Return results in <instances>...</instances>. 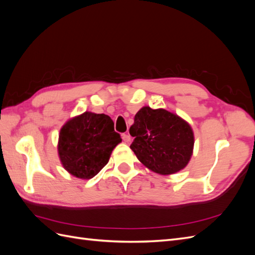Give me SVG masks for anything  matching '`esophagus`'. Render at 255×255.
Returning a JSON list of instances; mask_svg holds the SVG:
<instances>
[{
  "instance_id": "34e87169",
  "label": "esophagus",
  "mask_w": 255,
  "mask_h": 255,
  "mask_svg": "<svg viewBox=\"0 0 255 255\" xmlns=\"http://www.w3.org/2000/svg\"><path fill=\"white\" fill-rule=\"evenodd\" d=\"M122 139L125 142H128L130 140V136L128 134H122Z\"/></svg>"
}]
</instances>
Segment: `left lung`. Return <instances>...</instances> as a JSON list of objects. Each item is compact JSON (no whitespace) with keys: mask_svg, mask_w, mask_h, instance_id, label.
<instances>
[{"mask_svg":"<svg viewBox=\"0 0 255 255\" xmlns=\"http://www.w3.org/2000/svg\"><path fill=\"white\" fill-rule=\"evenodd\" d=\"M134 141L129 148L153 172L172 174L186 167L194 150V132L179 116L144 106L129 128Z\"/></svg>","mask_w":255,"mask_h":255,"instance_id":"1","label":"left lung"}]
</instances>
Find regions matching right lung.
<instances>
[{
  "mask_svg": "<svg viewBox=\"0 0 255 255\" xmlns=\"http://www.w3.org/2000/svg\"><path fill=\"white\" fill-rule=\"evenodd\" d=\"M122 141L110 116L85 112L66 122L58 139V155L66 170L79 179L97 175Z\"/></svg>",
  "mask_w": 255,
  "mask_h": 255,
  "instance_id": "add662e5",
  "label": "right lung"
}]
</instances>
